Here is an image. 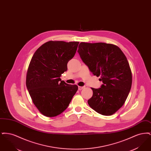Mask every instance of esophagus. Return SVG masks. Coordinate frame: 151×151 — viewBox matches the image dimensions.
I'll return each mask as SVG.
<instances>
[{
	"label": "esophagus",
	"mask_w": 151,
	"mask_h": 151,
	"mask_svg": "<svg viewBox=\"0 0 151 151\" xmlns=\"http://www.w3.org/2000/svg\"><path fill=\"white\" fill-rule=\"evenodd\" d=\"M84 88V86H79V87H78V88H79V90H81V89H83Z\"/></svg>",
	"instance_id": "esophagus-1"
}]
</instances>
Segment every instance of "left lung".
Instances as JSON below:
<instances>
[{"mask_svg": "<svg viewBox=\"0 0 151 151\" xmlns=\"http://www.w3.org/2000/svg\"><path fill=\"white\" fill-rule=\"evenodd\" d=\"M78 52L91 72L101 76L103 83L100 88H92L89 105L102 115L113 114L124 104L131 88L132 73L127 58L117 46L102 42H81Z\"/></svg>", "mask_w": 151, "mask_h": 151, "instance_id": "obj_1", "label": "left lung"}]
</instances>
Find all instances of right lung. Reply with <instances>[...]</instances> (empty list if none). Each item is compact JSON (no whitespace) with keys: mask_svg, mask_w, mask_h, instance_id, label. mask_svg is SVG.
Returning a JSON list of instances; mask_svg holds the SVG:
<instances>
[{"mask_svg":"<svg viewBox=\"0 0 151 151\" xmlns=\"http://www.w3.org/2000/svg\"><path fill=\"white\" fill-rule=\"evenodd\" d=\"M79 42H47L35 52L29 63L26 86L33 104L43 115L53 117L67 108L78 89L60 78L67 70Z\"/></svg>","mask_w":151,"mask_h":151,"instance_id":"add662e5","label":"right lung"}]
</instances>
